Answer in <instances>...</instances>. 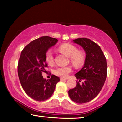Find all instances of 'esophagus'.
I'll return each mask as SVG.
<instances>
[{
	"mask_svg": "<svg viewBox=\"0 0 122 122\" xmlns=\"http://www.w3.org/2000/svg\"><path fill=\"white\" fill-rule=\"evenodd\" d=\"M66 79H65V78H61V81H66Z\"/></svg>",
	"mask_w": 122,
	"mask_h": 122,
	"instance_id": "34e87169",
	"label": "esophagus"
}]
</instances>
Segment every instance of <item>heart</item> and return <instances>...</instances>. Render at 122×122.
I'll list each match as a JSON object with an SVG mask.
<instances>
[{
    "mask_svg": "<svg viewBox=\"0 0 122 122\" xmlns=\"http://www.w3.org/2000/svg\"><path fill=\"white\" fill-rule=\"evenodd\" d=\"M61 52L69 57L71 63L74 67L79 68L84 64L86 59V55L83 51H79L77 47L71 44H62L59 47ZM46 60L49 64L54 63V54L51 49L48 50L46 53ZM71 66H58L54 70V73L56 76L66 78L71 72Z\"/></svg>",
    "mask_w": 122,
    "mask_h": 122,
    "instance_id": "heart-1",
    "label": "heart"
}]
</instances>
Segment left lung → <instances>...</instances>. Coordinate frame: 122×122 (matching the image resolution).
<instances>
[{
	"instance_id": "obj_1",
	"label": "left lung",
	"mask_w": 122,
	"mask_h": 122,
	"mask_svg": "<svg viewBox=\"0 0 122 122\" xmlns=\"http://www.w3.org/2000/svg\"><path fill=\"white\" fill-rule=\"evenodd\" d=\"M73 41L82 46L86 54L84 66L75 76L78 81L68 91L69 97L76 103H85L94 99L101 92L107 74L106 58L100 46L91 39L78 38ZM83 80L82 84L79 83Z\"/></svg>"
}]
</instances>
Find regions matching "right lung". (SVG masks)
<instances>
[{
    "label": "right lung",
    "instance_id": "add662e5",
    "mask_svg": "<svg viewBox=\"0 0 122 122\" xmlns=\"http://www.w3.org/2000/svg\"><path fill=\"white\" fill-rule=\"evenodd\" d=\"M58 39L48 36L35 39L21 52L18 65L20 82L26 94L37 101H44L52 96L59 77L51 75L50 79L42 76L48 67L46 53L57 43Z\"/></svg>",
    "mask_w": 122,
    "mask_h": 122
}]
</instances>
